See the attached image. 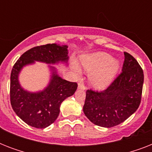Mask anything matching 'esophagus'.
<instances>
[{"instance_id":"obj_1","label":"esophagus","mask_w":152,"mask_h":152,"mask_svg":"<svg viewBox=\"0 0 152 152\" xmlns=\"http://www.w3.org/2000/svg\"><path fill=\"white\" fill-rule=\"evenodd\" d=\"M78 88H79V89H81V90H85V89H86V86L84 85V84H83V83H79Z\"/></svg>"}]
</instances>
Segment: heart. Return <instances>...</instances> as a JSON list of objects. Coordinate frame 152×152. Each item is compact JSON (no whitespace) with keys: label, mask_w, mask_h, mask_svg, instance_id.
<instances>
[{"label":"heart","mask_w":152,"mask_h":152,"mask_svg":"<svg viewBox=\"0 0 152 152\" xmlns=\"http://www.w3.org/2000/svg\"><path fill=\"white\" fill-rule=\"evenodd\" d=\"M82 64L85 70L91 72L89 77L91 84L98 89L107 87L119 68L118 62L111 60L110 56L106 53H97L85 57ZM75 70L77 73L80 72L77 66H75Z\"/></svg>","instance_id":"1"}]
</instances>
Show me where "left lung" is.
Masks as SVG:
<instances>
[{
    "label": "left lung",
    "mask_w": 152,
    "mask_h": 152,
    "mask_svg": "<svg viewBox=\"0 0 152 152\" xmlns=\"http://www.w3.org/2000/svg\"><path fill=\"white\" fill-rule=\"evenodd\" d=\"M122 71L104 91H86L83 113L101 127L110 128L129 118L139 107L144 84V71L137 61L124 52Z\"/></svg>",
    "instance_id": "1"
}]
</instances>
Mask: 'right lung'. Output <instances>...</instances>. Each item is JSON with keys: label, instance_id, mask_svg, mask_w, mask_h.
I'll return each instance as SVG.
<instances>
[{"label": "right lung", "instance_id": "obj_1", "mask_svg": "<svg viewBox=\"0 0 152 152\" xmlns=\"http://www.w3.org/2000/svg\"><path fill=\"white\" fill-rule=\"evenodd\" d=\"M67 47L54 43L35 46L23 53L12 67L10 77L11 105L15 113L30 126L44 129L54 122L59 115L61 102L73 95L78 85L76 82L63 80L53 72L50 83L45 90L30 93L20 87L19 72L24 65L31 64L34 61L48 64L67 61Z\"/></svg>", "mask_w": 152, "mask_h": 152}]
</instances>
